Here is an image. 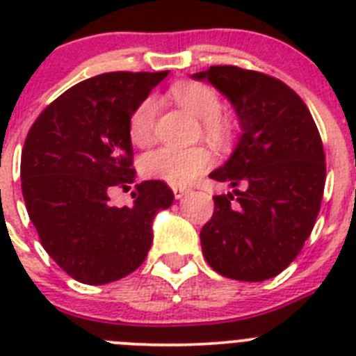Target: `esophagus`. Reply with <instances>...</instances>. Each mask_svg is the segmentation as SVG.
Segmentation results:
<instances>
[{
    "label": "esophagus",
    "mask_w": 356,
    "mask_h": 356,
    "mask_svg": "<svg viewBox=\"0 0 356 356\" xmlns=\"http://www.w3.org/2000/svg\"><path fill=\"white\" fill-rule=\"evenodd\" d=\"M172 193H175L176 200H181V197H185L188 193H191V188H187V187H172Z\"/></svg>",
    "instance_id": "34e87169"
}]
</instances>
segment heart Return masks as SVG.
<instances>
[{
  "label": "heart",
  "mask_w": 356,
  "mask_h": 356,
  "mask_svg": "<svg viewBox=\"0 0 356 356\" xmlns=\"http://www.w3.org/2000/svg\"><path fill=\"white\" fill-rule=\"evenodd\" d=\"M171 97L181 108L201 119L203 134L210 140H225L229 134V122L221 115V97L210 85L201 81H180L169 90ZM156 99L146 97L134 110L128 121V135L135 146H149L155 137ZM212 153L205 146L172 147L162 146L140 159V171L151 180L165 181L169 185L184 187L193 184L212 165Z\"/></svg>",
  "instance_id": "obj_1"
}]
</instances>
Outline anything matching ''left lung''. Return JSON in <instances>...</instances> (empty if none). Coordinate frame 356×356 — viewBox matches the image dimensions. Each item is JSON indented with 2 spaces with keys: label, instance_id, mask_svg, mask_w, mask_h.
Here are the masks:
<instances>
[{
  "label": "left lung",
  "instance_id": "1",
  "mask_svg": "<svg viewBox=\"0 0 356 356\" xmlns=\"http://www.w3.org/2000/svg\"><path fill=\"white\" fill-rule=\"evenodd\" d=\"M193 78L228 97L242 131L225 165L210 172L235 191L213 196L201 250L219 275L264 282L300 254L316 225L326 180L319 130L303 99L278 78L237 65H212Z\"/></svg>",
  "mask_w": 356,
  "mask_h": 356
}]
</instances>
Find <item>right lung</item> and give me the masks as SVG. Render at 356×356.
<instances>
[{"mask_svg": "<svg viewBox=\"0 0 356 356\" xmlns=\"http://www.w3.org/2000/svg\"><path fill=\"white\" fill-rule=\"evenodd\" d=\"M168 72H103L80 81L28 131L21 155L28 216L44 250L81 284L134 273L153 242V217L172 205L175 194L160 180L135 185L130 207H112L108 197L135 181L128 121Z\"/></svg>", "mask_w": 356, "mask_h": 356, "instance_id": "right-lung-1", "label": "right lung"}]
</instances>
